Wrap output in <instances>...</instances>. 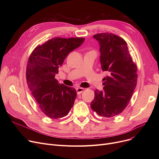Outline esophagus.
I'll list each match as a JSON object with an SVG mask.
<instances>
[{"label":"esophagus","instance_id":"1","mask_svg":"<svg viewBox=\"0 0 159 159\" xmlns=\"http://www.w3.org/2000/svg\"><path fill=\"white\" fill-rule=\"evenodd\" d=\"M76 90H77L78 93H80L82 92L84 90V88H77L76 89Z\"/></svg>","mask_w":159,"mask_h":159}]
</instances>
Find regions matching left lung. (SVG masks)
Wrapping results in <instances>:
<instances>
[{"label":"left lung","instance_id":"obj_1","mask_svg":"<svg viewBox=\"0 0 159 159\" xmlns=\"http://www.w3.org/2000/svg\"><path fill=\"white\" fill-rule=\"evenodd\" d=\"M100 45V61L103 71L102 91H95L91 108L99 116L110 118L122 112L129 104L137 86V68L127 43L118 35L102 33L93 35Z\"/></svg>","mask_w":159,"mask_h":159}]
</instances>
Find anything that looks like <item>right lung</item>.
Segmentation results:
<instances>
[{"label":"right lung","mask_w":159,"mask_h":159,"mask_svg":"<svg viewBox=\"0 0 159 159\" xmlns=\"http://www.w3.org/2000/svg\"><path fill=\"white\" fill-rule=\"evenodd\" d=\"M84 40L53 38L37 46L29 58L26 68L28 88L41 111L49 118L66 116L74 104L76 90L58 84L55 76L66 57Z\"/></svg>","instance_id":"1"}]
</instances>
